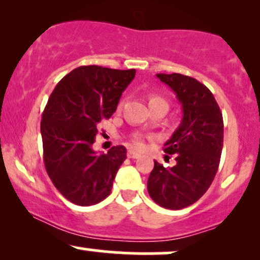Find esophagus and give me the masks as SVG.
Returning a JSON list of instances; mask_svg holds the SVG:
<instances>
[{
	"label": "esophagus",
	"instance_id": "obj_1",
	"mask_svg": "<svg viewBox=\"0 0 260 260\" xmlns=\"http://www.w3.org/2000/svg\"><path fill=\"white\" fill-rule=\"evenodd\" d=\"M127 156L129 157V159H138V157L140 156V154H138L137 151H134V150H128Z\"/></svg>",
	"mask_w": 260,
	"mask_h": 260
}]
</instances>
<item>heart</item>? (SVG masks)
<instances>
[{"mask_svg":"<svg viewBox=\"0 0 260 260\" xmlns=\"http://www.w3.org/2000/svg\"><path fill=\"white\" fill-rule=\"evenodd\" d=\"M165 101L162 99V98H160V96H157V95H150V96H149V103H151V101ZM122 105V104H120V106ZM133 145L134 147H137V148H142L143 145H144V140H143V138L140 136H137V137H134L133 138Z\"/></svg>","mask_w":260,"mask_h":260,"instance_id":"heart-1","label":"heart"}]
</instances>
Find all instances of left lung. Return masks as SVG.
<instances>
[{
    "label": "left lung",
    "instance_id": "left-lung-1",
    "mask_svg": "<svg viewBox=\"0 0 260 260\" xmlns=\"http://www.w3.org/2000/svg\"><path fill=\"white\" fill-rule=\"evenodd\" d=\"M182 105L181 124L164 145L176 165L154 161L148 192L160 207L180 210L198 201L210 187L219 168L223 143L222 113L211 91L192 77L159 73Z\"/></svg>",
    "mask_w": 260,
    "mask_h": 260
}]
</instances>
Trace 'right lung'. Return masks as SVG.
Returning a JSON list of instances; mask_svg holds the SVG:
<instances>
[{
    "mask_svg": "<svg viewBox=\"0 0 260 260\" xmlns=\"http://www.w3.org/2000/svg\"><path fill=\"white\" fill-rule=\"evenodd\" d=\"M134 76L136 70L82 66L59 80L50 95L40 127L45 169L73 204L89 207L111 193L127 149L117 145L98 154L92 144L98 124L111 117Z\"/></svg>",
    "mask_w": 260,
    "mask_h": 260,
    "instance_id": "1",
    "label": "right lung"
}]
</instances>
